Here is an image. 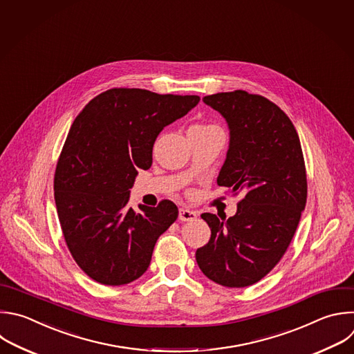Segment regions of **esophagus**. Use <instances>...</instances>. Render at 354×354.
<instances>
[{
    "mask_svg": "<svg viewBox=\"0 0 354 354\" xmlns=\"http://www.w3.org/2000/svg\"><path fill=\"white\" fill-rule=\"evenodd\" d=\"M197 218L196 211L187 209V208H180L179 209V219L180 221H194Z\"/></svg>",
    "mask_w": 354,
    "mask_h": 354,
    "instance_id": "obj_1",
    "label": "esophagus"
}]
</instances>
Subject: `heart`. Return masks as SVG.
<instances>
[{
  "mask_svg": "<svg viewBox=\"0 0 354 354\" xmlns=\"http://www.w3.org/2000/svg\"><path fill=\"white\" fill-rule=\"evenodd\" d=\"M193 129H200V131H205V129H215L216 127L212 124H196L192 127Z\"/></svg>",
  "mask_w": 354,
  "mask_h": 354,
  "instance_id": "heart-1",
  "label": "heart"
}]
</instances>
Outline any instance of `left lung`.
<instances>
[{
    "label": "left lung",
    "mask_w": 354,
    "mask_h": 354,
    "mask_svg": "<svg viewBox=\"0 0 354 354\" xmlns=\"http://www.w3.org/2000/svg\"><path fill=\"white\" fill-rule=\"evenodd\" d=\"M203 101L230 131L218 186L243 198L225 222L215 214L201 215L211 238L197 249L196 261L215 283L246 288L281 261L295 236L307 201L301 145L289 116L260 94L234 90Z\"/></svg>",
    "instance_id": "left-lung-1"
}]
</instances>
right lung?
Wrapping results in <instances>:
<instances>
[{
	"mask_svg": "<svg viewBox=\"0 0 354 354\" xmlns=\"http://www.w3.org/2000/svg\"><path fill=\"white\" fill-rule=\"evenodd\" d=\"M198 95L109 88L73 121L54 175V196L65 243L93 281L120 286L140 278L154 246L176 221L178 207H128L138 169L153 164L160 132L185 116Z\"/></svg>",
	"mask_w": 354,
	"mask_h": 354,
	"instance_id": "right-lung-1",
	"label": "right lung"
}]
</instances>
